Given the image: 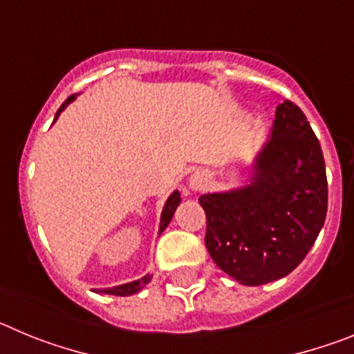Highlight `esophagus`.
Listing matches in <instances>:
<instances>
[{"label":"esophagus","mask_w":354,"mask_h":354,"mask_svg":"<svg viewBox=\"0 0 354 354\" xmlns=\"http://www.w3.org/2000/svg\"><path fill=\"white\" fill-rule=\"evenodd\" d=\"M209 186V175L205 171H195V174L189 177V189L192 192H205Z\"/></svg>","instance_id":"esophagus-1"}]
</instances>
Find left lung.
I'll return each mask as SVG.
<instances>
[{
    "mask_svg": "<svg viewBox=\"0 0 354 354\" xmlns=\"http://www.w3.org/2000/svg\"><path fill=\"white\" fill-rule=\"evenodd\" d=\"M198 202L207 218V252L228 277L262 286L298 268L328 211L323 150L301 109L290 101L278 106L250 184Z\"/></svg>",
    "mask_w": 354,
    "mask_h": 354,
    "instance_id": "8db88e82",
    "label": "left lung"
}]
</instances>
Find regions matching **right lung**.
Segmentation results:
<instances>
[{
    "label": "right lung",
    "mask_w": 354,
    "mask_h": 354,
    "mask_svg": "<svg viewBox=\"0 0 354 354\" xmlns=\"http://www.w3.org/2000/svg\"><path fill=\"white\" fill-rule=\"evenodd\" d=\"M76 99V95H71L67 99V101L64 102V104L60 106V109L56 111V117L55 120L58 118V115L64 111L65 108H67L68 104H71L72 101ZM180 204V195L179 192H174L170 196H168L167 204H165V207H162V212H161V225H159V232H162L165 228L168 227V223L171 221V216H174L175 209H177V205ZM150 278H152V274H145L143 278H140V280H134V282H129V283H124V286H117V287H111V289H102L101 292L104 294H113V296H131V294H136L138 290H142L143 287L147 286V283L150 282ZM99 292V290H97Z\"/></svg>",
    "instance_id": "obj_1"
}]
</instances>
